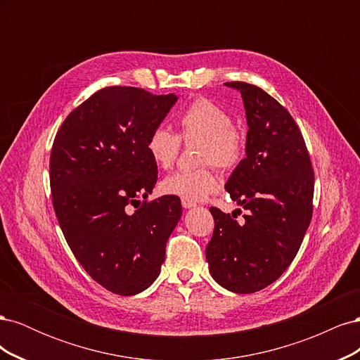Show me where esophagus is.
Segmentation results:
<instances>
[{
  "label": "esophagus",
  "instance_id": "obj_1",
  "mask_svg": "<svg viewBox=\"0 0 360 360\" xmlns=\"http://www.w3.org/2000/svg\"><path fill=\"white\" fill-rule=\"evenodd\" d=\"M181 205L184 207V209H192V207L197 205V202L189 201V200H181Z\"/></svg>",
  "mask_w": 360,
  "mask_h": 360
}]
</instances>
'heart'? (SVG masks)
<instances>
[{
    "mask_svg": "<svg viewBox=\"0 0 360 360\" xmlns=\"http://www.w3.org/2000/svg\"><path fill=\"white\" fill-rule=\"evenodd\" d=\"M179 135L167 127H156L150 132L146 148L155 165L168 169L176 162L183 141H202L200 163L221 169H233L245 156V138L233 126V118L224 108L209 99L193 101L177 120ZM163 195L181 200H204L217 189V179L210 168L177 171L159 184Z\"/></svg>",
    "mask_w": 360,
    "mask_h": 360,
    "instance_id": "heart-1",
    "label": "heart"
}]
</instances>
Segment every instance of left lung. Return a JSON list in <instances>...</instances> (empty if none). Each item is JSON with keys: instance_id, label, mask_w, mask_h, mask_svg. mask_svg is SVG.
Masks as SVG:
<instances>
[{"instance_id": "left-lung-1", "label": "left lung", "mask_w": 360, "mask_h": 360, "mask_svg": "<svg viewBox=\"0 0 360 360\" xmlns=\"http://www.w3.org/2000/svg\"><path fill=\"white\" fill-rule=\"evenodd\" d=\"M242 94L248 135L246 158L225 189L246 214L216 207L205 258L213 279L238 294L275 282L296 257L311 224L314 169L307 144L290 112L259 86L226 82Z\"/></svg>"}]
</instances>
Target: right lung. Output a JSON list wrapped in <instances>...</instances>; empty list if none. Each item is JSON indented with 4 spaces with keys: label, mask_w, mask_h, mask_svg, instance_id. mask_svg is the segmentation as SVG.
I'll return each instance as SVG.
<instances>
[{
    "label": "right lung",
    "mask_w": 360,
    "mask_h": 360,
    "mask_svg": "<svg viewBox=\"0 0 360 360\" xmlns=\"http://www.w3.org/2000/svg\"><path fill=\"white\" fill-rule=\"evenodd\" d=\"M177 99L106 86L73 110L53 139L49 180L61 231L86 274L120 296H134L156 281L181 217L179 197L136 207L158 180L147 138Z\"/></svg>",
    "instance_id": "add662e5"
}]
</instances>
